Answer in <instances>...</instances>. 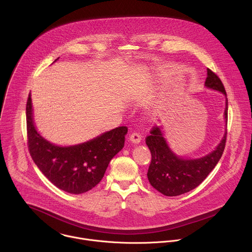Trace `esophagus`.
I'll return each instance as SVG.
<instances>
[{"label": "esophagus", "instance_id": "34e87169", "mask_svg": "<svg viewBox=\"0 0 252 252\" xmlns=\"http://www.w3.org/2000/svg\"><path fill=\"white\" fill-rule=\"evenodd\" d=\"M129 139H130V141L133 142V143H138V142H140V140H141V135H140L138 132L133 131L132 133L129 134Z\"/></svg>", "mask_w": 252, "mask_h": 252}]
</instances>
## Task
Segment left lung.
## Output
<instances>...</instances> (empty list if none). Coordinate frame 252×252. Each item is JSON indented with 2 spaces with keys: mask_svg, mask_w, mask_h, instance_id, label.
I'll list each match as a JSON object with an SVG mask.
<instances>
[{
  "mask_svg": "<svg viewBox=\"0 0 252 252\" xmlns=\"http://www.w3.org/2000/svg\"><path fill=\"white\" fill-rule=\"evenodd\" d=\"M205 86L221 92L226 95L225 88L219 76L207 68ZM227 98L224 112L227 120ZM225 132L221 142L214 152L198 159H183L176 157L168 148L158 126L151 129L146 143L152 154V161L148 170L150 184L166 196H176L189 192L198 187L220 161L226 142Z\"/></svg>",
  "mask_w": 252,
  "mask_h": 252,
  "instance_id": "left-lung-1",
  "label": "left lung"
}]
</instances>
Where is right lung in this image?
<instances>
[{
	"mask_svg": "<svg viewBox=\"0 0 252 252\" xmlns=\"http://www.w3.org/2000/svg\"><path fill=\"white\" fill-rule=\"evenodd\" d=\"M30 155L49 181L62 190L81 194L94 189L112 158L124 148L126 126H119L82 145L62 148L52 145L35 130L29 94L26 106Z\"/></svg>",
	"mask_w": 252,
	"mask_h": 252,
	"instance_id": "1",
	"label": "right lung"
}]
</instances>
